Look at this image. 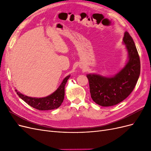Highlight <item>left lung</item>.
<instances>
[{
    "label": "left lung",
    "mask_w": 151,
    "mask_h": 151,
    "mask_svg": "<svg viewBox=\"0 0 151 151\" xmlns=\"http://www.w3.org/2000/svg\"><path fill=\"white\" fill-rule=\"evenodd\" d=\"M123 43L126 45L129 59L125 67L113 77L87 75L91 98L100 106H111L126 99L134 90L140 72V62L133 39L125 32Z\"/></svg>",
    "instance_id": "8db88e82"
}]
</instances>
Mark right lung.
<instances>
[{
	"label": "right lung",
	"instance_id": "1",
	"mask_svg": "<svg viewBox=\"0 0 151 151\" xmlns=\"http://www.w3.org/2000/svg\"><path fill=\"white\" fill-rule=\"evenodd\" d=\"M70 76H67L63 80L58 88L47 97L44 98H31L21 93L18 92L16 89L17 94L29 106L39 110H50V109H57L62 104L65 95V86L67 80Z\"/></svg>",
	"mask_w": 151,
	"mask_h": 151
}]
</instances>
